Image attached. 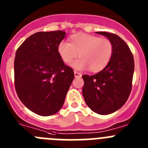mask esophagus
Wrapping results in <instances>:
<instances>
[{
  "mask_svg": "<svg viewBox=\"0 0 148 148\" xmlns=\"http://www.w3.org/2000/svg\"><path fill=\"white\" fill-rule=\"evenodd\" d=\"M74 76H75V77H77V78H79V77H82V74H80V73L77 72V71H74Z\"/></svg>",
  "mask_w": 148,
  "mask_h": 148,
  "instance_id": "obj_1",
  "label": "esophagus"
}]
</instances>
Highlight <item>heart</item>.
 I'll use <instances>...</instances> for the list:
<instances>
[{"label":"heart","mask_w":148,"mask_h":148,"mask_svg":"<svg viewBox=\"0 0 148 148\" xmlns=\"http://www.w3.org/2000/svg\"><path fill=\"white\" fill-rule=\"evenodd\" d=\"M113 50L110 40L85 33L73 34L69 42H61L58 46V54L65 63L72 62L79 54V59L73 62L72 67L77 70L89 68L94 73L102 71L108 66Z\"/></svg>","instance_id":"b5f03b06"}]
</instances>
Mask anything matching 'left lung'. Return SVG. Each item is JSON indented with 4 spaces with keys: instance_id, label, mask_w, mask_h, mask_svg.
<instances>
[{
    "instance_id": "1",
    "label": "left lung",
    "mask_w": 148,
    "mask_h": 148,
    "mask_svg": "<svg viewBox=\"0 0 148 148\" xmlns=\"http://www.w3.org/2000/svg\"><path fill=\"white\" fill-rule=\"evenodd\" d=\"M112 42L113 55L103 70L92 76L82 75V95L87 106L101 115L112 114L122 107L132 88L134 60L128 46L118 35L99 32Z\"/></svg>"
}]
</instances>
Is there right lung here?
<instances>
[{
    "mask_svg": "<svg viewBox=\"0 0 148 148\" xmlns=\"http://www.w3.org/2000/svg\"><path fill=\"white\" fill-rule=\"evenodd\" d=\"M62 31L39 32L19 46L14 63L17 94L27 108L42 116L58 113L74 78L58 52Z\"/></svg>",
    "mask_w": 148,
    "mask_h": 148,
    "instance_id": "1",
    "label": "right lung"
}]
</instances>
